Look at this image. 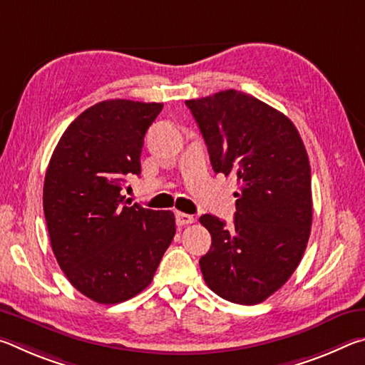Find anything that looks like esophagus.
Wrapping results in <instances>:
<instances>
[{"mask_svg": "<svg viewBox=\"0 0 365 365\" xmlns=\"http://www.w3.org/2000/svg\"><path fill=\"white\" fill-rule=\"evenodd\" d=\"M175 219H177V225L185 227V225H190L195 222V217L190 214H185V212H175Z\"/></svg>", "mask_w": 365, "mask_h": 365, "instance_id": "esophagus-1", "label": "esophagus"}]
</instances>
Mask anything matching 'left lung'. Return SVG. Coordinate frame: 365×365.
Returning <instances> with one entry per match:
<instances>
[{
    "label": "left lung",
    "instance_id": "1",
    "mask_svg": "<svg viewBox=\"0 0 365 365\" xmlns=\"http://www.w3.org/2000/svg\"><path fill=\"white\" fill-rule=\"evenodd\" d=\"M215 174L238 180L233 225L205 214L212 245L200 259L206 285L237 304H259L301 262L312 225L311 165L293 122L243 91L185 101Z\"/></svg>",
    "mask_w": 365,
    "mask_h": 365
}]
</instances>
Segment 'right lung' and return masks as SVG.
Listing matches in <instances>:
<instances>
[{
  "mask_svg": "<svg viewBox=\"0 0 365 365\" xmlns=\"http://www.w3.org/2000/svg\"><path fill=\"white\" fill-rule=\"evenodd\" d=\"M160 103L108 100L83 110L61 137L43 185L51 248L72 287L117 304L150 285L175 235L170 211L125 201L140 175L148 128Z\"/></svg>",
  "mask_w": 365,
  "mask_h": 365,
  "instance_id": "add662e5",
  "label": "right lung"
}]
</instances>
